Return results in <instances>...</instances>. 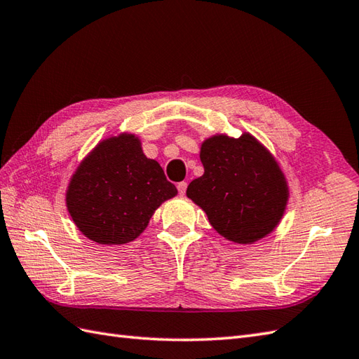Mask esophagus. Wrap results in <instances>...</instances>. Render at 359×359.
I'll return each instance as SVG.
<instances>
[{
    "instance_id": "1",
    "label": "esophagus",
    "mask_w": 359,
    "mask_h": 359,
    "mask_svg": "<svg viewBox=\"0 0 359 359\" xmlns=\"http://www.w3.org/2000/svg\"><path fill=\"white\" fill-rule=\"evenodd\" d=\"M187 188H188V183L187 182H180V183H177V189H179V194H185L187 192Z\"/></svg>"
}]
</instances>
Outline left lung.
<instances>
[{
  "label": "left lung",
  "mask_w": 359,
  "mask_h": 359,
  "mask_svg": "<svg viewBox=\"0 0 359 359\" xmlns=\"http://www.w3.org/2000/svg\"><path fill=\"white\" fill-rule=\"evenodd\" d=\"M200 161L205 172L189 183L187 196L219 235L253 244L278 227L290 197L287 177L255 136H210L201 144Z\"/></svg>",
  "instance_id": "left-lung-1"
}]
</instances>
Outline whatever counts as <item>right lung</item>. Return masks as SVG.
Wrapping results in <instances>:
<instances>
[{
	"instance_id": "right-lung-1",
	"label": "right lung",
	"mask_w": 359,
	"mask_h": 359,
	"mask_svg": "<svg viewBox=\"0 0 359 359\" xmlns=\"http://www.w3.org/2000/svg\"><path fill=\"white\" fill-rule=\"evenodd\" d=\"M177 196L161 165L133 133L110 136L80 162L67 189V209L90 241L127 244L140 236L165 200Z\"/></svg>"
}]
</instances>
